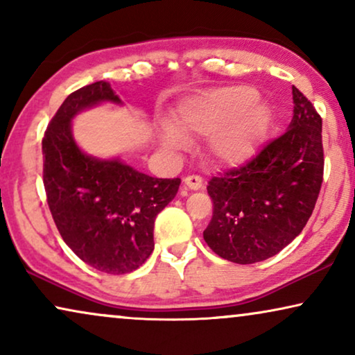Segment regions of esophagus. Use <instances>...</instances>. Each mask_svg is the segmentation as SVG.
I'll list each match as a JSON object with an SVG mask.
<instances>
[{
    "mask_svg": "<svg viewBox=\"0 0 355 355\" xmlns=\"http://www.w3.org/2000/svg\"><path fill=\"white\" fill-rule=\"evenodd\" d=\"M184 184L191 191H200V189H203V179L200 176H187L184 179Z\"/></svg>",
    "mask_w": 355,
    "mask_h": 355,
    "instance_id": "obj_1",
    "label": "esophagus"
}]
</instances>
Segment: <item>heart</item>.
<instances>
[{"label": "heart", "instance_id": "1", "mask_svg": "<svg viewBox=\"0 0 355 355\" xmlns=\"http://www.w3.org/2000/svg\"><path fill=\"white\" fill-rule=\"evenodd\" d=\"M255 90L245 85L226 87L184 106L176 128L162 130L164 147L179 150L186 145V134L211 135L213 157L223 163H241L249 158L268 124V110L255 100Z\"/></svg>", "mask_w": 355, "mask_h": 355}]
</instances>
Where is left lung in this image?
<instances>
[{
    "mask_svg": "<svg viewBox=\"0 0 355 355\" xmlns=\"http://www.w3.org/2000/svg\"><path fill=\"white\" fill-rule=\"evenodd\" d=\"M294 114L281 137L239 168L208 181L213 216L208 247L232 263L266 260L307 225L323 182L322 118L293 87Z\"/></svg>",
    "mask_w": 355,
    "mask_h": 355,
    "instance_id": "8db88e82",
    "label": "left lung"
}]
</instances>
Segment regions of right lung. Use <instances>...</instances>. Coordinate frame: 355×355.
I'll list each match as a JSON object with an SVG mask.
<instances>
[{
	"mask_svg": "<svg viewBox=\"0 0 355 355\" xmlns=\"http://www.w3.org/2000/svg\"><path fill=\"white\" fill-rule=\"evenodd\" d=\"M105 101L123 105L105 80L62 101L42 140L43 184L53 220L71 250L98 271L125 275L153 252L155 218L176 197L181 179L152 178L119 158L82 152L71 121Z\"/></svg>",
	"mask_w": 355,
	"mask_h": 355,
	"instance_id": "right-lung-1",
	"label": "right lung"
}]
</instances>
